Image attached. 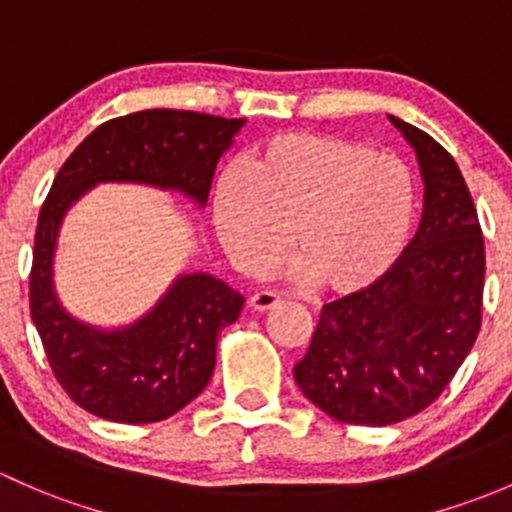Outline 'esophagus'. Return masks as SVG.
Wrapping results in <instances>:
<instances>
[{
  "instance_id": "obj_1",
  "label": "esophagus",
  "mask_w": 512,
  "mask_h": 512,
  "mask_svg": "<svg viewBox=\"0 0 512 512\" xmlns=\"http://www.w3.org/2000/svg\"><path fill=\"white\" fill-rule=\"evenodd\" d=\"M249 303H251V308L258 310V313H266V310L276 308V305L281 303V298H278L273 291H256L254 295H251Z\"/></svg>"
}]
</instances>
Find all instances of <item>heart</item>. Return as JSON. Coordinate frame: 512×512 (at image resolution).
<instances>
[{
    "mask_svg": "<svg viewBox=\"0 0 512 512\" xmlns=\"http://www.w3.org/2000/svg\"><path fill=\"white\" fill-rule=\"evenodd\" d=\"M416 219L409 167L362 142L283 133L261 145L249 175L226 170L214 189V226L246 273L291 256L310 286L352 295L377 283L404 254Z\"/></svg>",
    "mask_w": 512,
    "mask_h": 512,
    "instance_id": "obj_1",
    "label": "heart"
}]
</instances>
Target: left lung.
Here are the masks:
<instances>
[{
    "mask_svg": "<svg viewBox=\"0 0 512 512\" xmlns=\"http://www.w3.org/2000/svg\"><path fill=\"white\" fill-rule=\"evenodd\" d=\"M424 179L419 231L360 293L323 305L295 384L345 424L387 426L429 407L481 330L486 251L456 160L424 130L389 115Z\"/></svg>",
    "mask_w": 512,
    "mask_h": 512,
    "instance_id": "left-lung-1",
    "label": "left lung"
}]
</instances>
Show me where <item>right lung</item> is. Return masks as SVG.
I'll return each instance as SVG.
<instances>
[{
	"mask_svg": "<svg viewBox=\"0 0 512 512\" xmlns=\"http://www.w3.org/2000/svg\"><path fill=\"white\" fill-rule=\"evenodd\" d=\"M244 123L192 110H140L100 125L63 162L36 224L29 308L51 370L86 412L152 424L187 407L212 379L219 333L236 323L244 295L212 273H179L135 323H83L63 308L54 286L63 217L105 182L147 184L207 207L214 170Z\"/></svg>",
	"mask_w": 512,
	"mask_h": 512,
	"instance_id": "right-lung-1",
	"label": "right lung"
}]
</instances>
